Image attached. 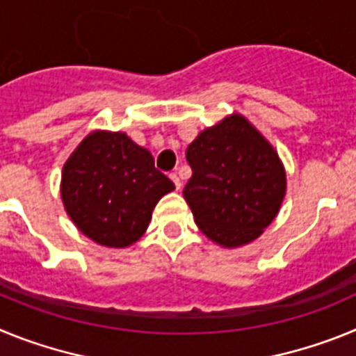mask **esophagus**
Returning a JSON list of instances; mask_svg holds the SVG:
<instances>
[{
	"mask_svg": "<svg viewBox=\"0 0 356 356\" xmlns=\"http://www.w3.org/2000/svg\"><path fill=\"white\" fill-rule=\"evenodd\" d=\"M169 178H171L172 184H175L176 191H180V188H181V181H180V178H178V175H176V172H171V175H169Z\"/></svg>",
	"mask_w": 356,
	"mask_h": 356,
	"instance_id": "34e87169",
	"label": "esophagus"
}]
</instances>
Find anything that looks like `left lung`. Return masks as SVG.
<instances>
[{"instance_id": "8db88e82", "label": "left lung", "mask_w": 356, "mask_h": 356, "mask_svg": "<svg viewBox=\"0 0 356 356\" xmlns=\"http://www.w3.org/2000/svg\"><path fill=\"white\" fill-rule=\"evenodd\" d=\"M193 176L184 188L197 228L222 248L246 246L275 221L287 172L278 151L242 114L205 128L185 151Z\"/></svg>"}]
</instances>
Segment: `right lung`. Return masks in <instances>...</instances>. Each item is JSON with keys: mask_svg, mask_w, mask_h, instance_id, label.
<instances>
[{"mask_svg": "<svg viewBox=\"0 0 356 356\" xmlns=\"http://www.w3.org/2000/svg\"><path fill=\"white\" fill-rule=\"evenodd\" d=\"M175 184L146 147L124 131L94 130L62 169L60 197L69 219L99 246L128 248L146 234L160 197Z\"/></svg>", "mask_w": 356, "mask_h": 356, "instance_id": "right-lung-1", "label": "right lung"}]
</instances>
